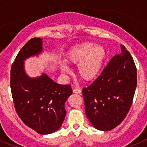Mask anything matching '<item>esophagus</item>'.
I'll return each instance as SVG.
<instances>
[{
    "label": "esophagus",
    "instance_id": "34e87169",
    "mask_svg": "<svg viewBox=\"0 0 147 147\" xmlns=\"http://www.w3.org/2000/svg\"><path fill=\"white\" fill-rule=\"evenodd\" d=\"M73 92L74 93H76V94H80L81 93V90L79 89V88H74V89H73Z\"/></svg>",
    "mask_w": 147,
    "mask_h": 147
}]
</instances>
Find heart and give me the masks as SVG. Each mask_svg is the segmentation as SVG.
Returning a JSON list of instances; mask_svg holds the SVG:
<instances>
[{
  "instance_id": "heart-1",
  "label": "heart",
  "mask_w": 147,
  "mask_h": 147,
  "mask_svg": "<svg viewBox=\"0 0 147 147\" xmlns=\"http://www.w3.org/2000/svg\"><path fill=\"white\" fill-rule=\"evenodd\" d=\"M107 52L102 45L85 42L71 48L66 54V60L71 65H78L77 73L81 79L91 81L96 77L103 67ZM61 72L70 73L67 65H59Z\"/></svg>"
}]
</instances>
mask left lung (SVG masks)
<instances>
[{
    "mask_svg": "<svg viewBox=\"0 0 147 147\" xmlns=\"http://www.w3.org/2000/svg\"><path fill=\"white\" fill-rule=\"evenodd\" d=\"M137 86V70L124 45L110 59L100 76L82 89L85 114L98 130L109 131L125 119Z\"/></svg>",
    "mask_w": 147,
    "mask_h": 147,
    "instance_id": "1",
    "label": "left lung"
}]
</instances>
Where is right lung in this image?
Instances as JSON below:
<instances>
[{"instance_id": "1", "label": "right lung", "mask_w": 147, "mask_h": 147, "mask_svg": "<svg viewBox=\"0 0 147 147\" xmlns=\"http://www.w3.org/2000/svg\"><path fill=\"white\" fill-rule=\"evenodd\" d=\"M42 51V38L34 37L25 44L11 65L10 86L18 116L37 133L47 135L62 126L65 103L73 91L70 85H59L44 73L34 78L26 74L24 61Z\"/></svg>"}]
</instances>
